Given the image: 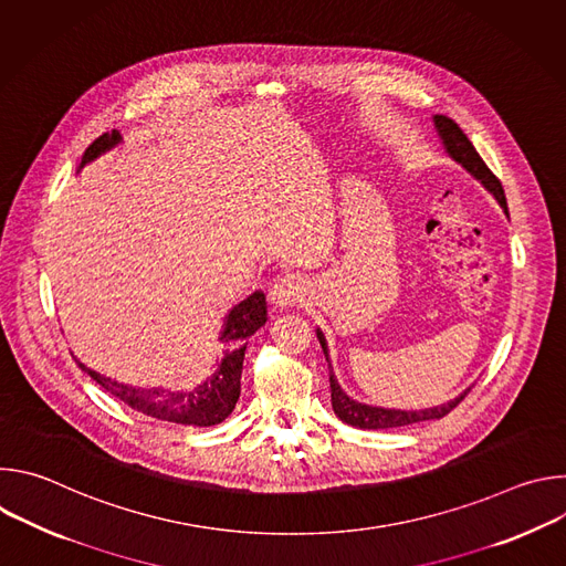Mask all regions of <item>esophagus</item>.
Segmentation results:
<instances>
[{
  "label": "esophagus",
  "instance_id": "obj_1",
  "mask_svg": "<svg viewBox=\"0 0 566 566\" xmlns=\"http://www.w3.org/2000/svg\"><path fill=\"white\" fill-rule=\"evenodd\" d=\"M308 293V284L306 280L297 277V275H284L282 280H277L273 286H271V293H269V300L273 306L277 308H291V306H297L304 302Z\"/></svg>",
  "mask_w": 566,
  "mask_h": 566
}]
</instances>
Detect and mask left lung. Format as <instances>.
<instances>
[{
	"instance_id": "8db88e82",
	"label": "left lung",
	"mask_w": 566,
	"mask_h": 566,
	"mask_svg": "<svg viewBox=\"0 0 566 566\" xmlns=\"http://www.w3.org/2000/svg\"><path fill=\"white\" fill-rule=\"evenodd\" d=\"M434 127L439 132V138L446 147V151L457 160V164H461L483 188H486L497 201L500 206L504 208V212L509 214V206H506V195H504V188L500 184V179L489 170V166L483 164V158L476 154L474 145L468 140V136L461 132V127L448 118V116H441L437 114L434 116ZM317 334V340L322 345V352H325L327 360H329V349H327V340H325V334H322L319 329L315 332ZM329 385H332V406H334V412L336 417L343 421V423H349L354 428H360V430H387V428H400V426H412V423H421V421H432V419H443L448 412H452L459 402L465 398V394L470 391V387L459 394L454 400L450 402H443V406H437V408H426V410H387V408H374V406H365V402H358L354 398H349L343 387L338 385L336 376H334V369H332V363H329Z\"/></svg>"
}]
</instances>
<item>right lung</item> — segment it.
Segmentation results:
<instances>
[{
    "mask_svg": "<svg viewBox=\"0 0 566 566\" xmlns=\"http://www.w3.org/2000/svg\"><path fill=\"white\" fill-rule=\"evenodd\" d=\"M120 134L114 129L112 134H103L96 138L85 156L83 164H80L77 172L83 170L92 160H96L101 154L109 151L120 143ZM266 325V295L262 291H255L249 295L244 302H239L237 306L230 308L223 322V332L219 340L223 343V354L221 363L208 376L201 385L184 391L175 389H160V387H134V385H123L118 380H112L94 369H90L85 363H77V367L85 374H90L98 385H103L112 396L123 400L127 408L151 417L160 421H170V423H181V426H197V428H208L217 426L228 415L234 410L237 398L241 391V367H244V354L249 338Z\"/></svg>",
    "mask_w": 566,
    "mask_h": 566,
    "instance_id": "right-lung-1",
    "label": "right lung"
}]
</instances>
